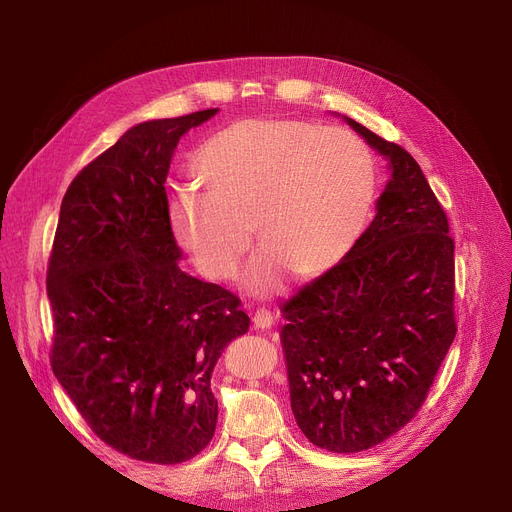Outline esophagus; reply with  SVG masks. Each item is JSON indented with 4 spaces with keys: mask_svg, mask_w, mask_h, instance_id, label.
Returning <instances> with one entry per match:
<instances>
[{
    "mask_svg": "<svg viewBox=\"0 0 512 512\" xmlns=\"http://www.w3.org/2000/svg\"><path fill=\"white\" fill-rule=\"evenodd\" d=\"M274 326V315L265 309H259L253 313V328L255 330H270Z\"/></svg>",
    "mask_w": 512,
    "mask_h": 512,
    "instance_id": "1",
    "label": "esophagus"
}]
</instances>
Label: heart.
Wrapping results in <instances>:
<instances>
[{"instance_id": "obj_1", "label": "heart", "mask_w": 512, "mask_h": 512, "mask_svg": "<svg viewBox=\"0 0 512 512\" xmlns=\"http://www.w3.org/2000/svg\"><path fill=\"white\" fill-rule=\"evenodd\" d=\"M207 191L180 186L168 201L178 247L209 280L236 274L251 242H263L242 276L257 297L290 270L319 278L353 251L375 197L369 147L344 128L292 118H245L195 155Z\"/></svg>"}]
</instances>
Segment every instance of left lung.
Wrapping results in <instances>:
<instances>
[{
    "instance_id": "left-lung-1",
    "label": "left lung",
    "mask_w": 512,
    "mask_h": 512,
    "mask_svg": "<svg viewBox=\"0 0 512 512\" xmlns=\"http://www.w3.org/2000/svg\"><path fill=\"white\" fill-rule=\"evenodd\" d=\"M386 161L375 218L334 270L284 305L290 407L330 452H361L421 407L456 334L454 242L417 161L342 116Z\"/></svg>"
}]
</instances>
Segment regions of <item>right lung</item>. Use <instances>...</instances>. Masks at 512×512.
Returning a JSON list of instances; mask_svg holds the SVG:
<instances>
[{
	"instance_id": "obj_1",
	"label": "right lung",
	"mask_w": 512,
	"mask_h": 512,
	"mask_svg": "<svg viewBox=\"0 0 512 512\" xmlns=\"http://www.w3.org/2000/svg\"><path fill=\"white\" fill-rule=\"evenodd\" d=\"M218 112L128 128L68 186L49 259L53 373L105 444L145 463L209 444L211 373L251 321L232 292L182 272L168 222L178 141Z\"/></svg>"
}]
</instances>
